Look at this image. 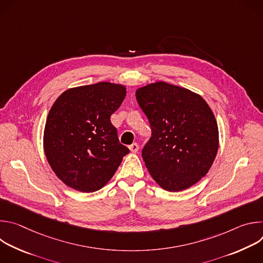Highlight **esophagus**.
<instances>
[{"label": "esophagus", "instance_id": "34e87169", "mask_svg": "<svg viewBox=\"0 0 263 263\" xmlns=\"http://www.w3.org/2000/svg\"><path fill=\"white\" fill-rule=\"evenodd\" d=\"M129 148H130V151H131V152H133V153H136V152L138 151L139 146H138V144H137L136 142H134V143H132L131 145H129Z\"/></svg>", "mask_w": 263, "mask_h": 263}]
</instances>
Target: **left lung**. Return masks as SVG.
I'll return each mask as SVG.
<instances>
[{
	"label": "left lung",
	"mask_w": 263,
	"mask_h": 263,
	"mask_svg": "<svg viewBox=\"0 0 263 263\" xmlns=\"http://www.w3.org/2000/svg\"><path fill=\"white\" fill-rule=\"evenodd\" d=\"M136 100L152 136L142 159L152 178L168 192L196 184L211 167L218 148V128L206 101L165 82L143 86Z\"/></svg>",
	"instance_id": "8db88e82"
}]
</instances>
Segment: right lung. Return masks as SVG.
<instances>
[{
  "instance_id": "1",
  "label": "right lung",
  "mask_w": 263,
  "mask_h": 263,
  "mask_svg": "<svg viewBox=\"0 0 263 263\" xmlns=\"http://www.w3.org/2000/svg\"><path fill=\"white\" fill-rule=\"evenodd\" d=\"M125 97V86L100 82L67 89L53 104L45 127V153L56 176L71 189L101 190L130 152L110 121Z\"/></svg>"
}]
</instances>
